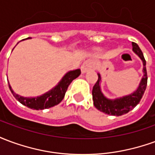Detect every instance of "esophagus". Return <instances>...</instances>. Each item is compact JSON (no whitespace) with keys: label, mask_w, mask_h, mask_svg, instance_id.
<instances>
[{"label":"esophagus","mask_w":155,"mask_h":155,"mask_svg":"<svg viewBox=\"0 0 155 155\" xmlns=\"http://www.w3.org/2000/svg\"><path fill=\"white\" fill-rule=\"evenodd\" d=\"M94 68H95V62L94 60H87L81 65V71L82 73H85L91 70H94Z\"/></svg>","instance_id":"esophagus-1"}]
</instances>
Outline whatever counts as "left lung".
<instances>
[{
  "instance_id": "8db88e82",
  "label": "left lung",
  "mask_w": 155,
  "mask_h": 155,
  "mask_svg": "<svg viewBox=\"0 0 155 155\" xmlns=\"http://www.w3.org/2000/svg\"><path fill=\"white\" fill-rule=\"evenodd\" d=\"M132 46H133L134 52L141 59V61H143V77L140 81L139 87L137 88L136 91L133 92L132 94H128L123 97L117 98L114 100H110V99L105 97L103 93L101 92V74H98V81H96V83L92 90V96H93L94 107L104 114L114 115V116H120V115L127 114L129 111L133 110L134 108L140 103V100L143 97V93L146 90L147 80H148L146 71V61H145L143 53L140 50V48L139 47V45L136 43L132 42Z\"/></svg>"
}]
</instances>
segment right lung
Segmentation results:
<instances>
[{"instance_id":"right-lung-1","label":"right lung","mask_w":155,"mask_h":155,"mask_svg":"<svg viewBox=\"0 0 155 155\" xmlns=\"http://www.w3.org/2000/svg\"><path fill=\"white\" fill-rule=\"evenodd\" d=\"M81 73L80 69L69 71L63 76V78L61 79V81L58 83L56 86H54L52 90L45 93L44 94H42L41 96H37V97L21 96L13 91L12 86L8 83L9 88L12 91L13 96L23 105L33 109V110H44V109L53 107L54 105L60 104L61 101L64 99L68 86L70 85L73 80L76 79L81 74Z\"/></svg>"}]
</instances>
